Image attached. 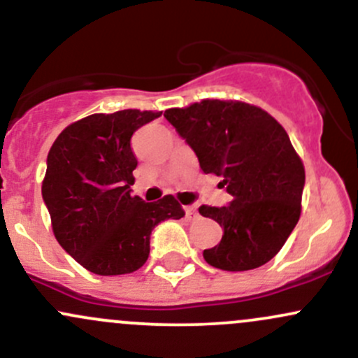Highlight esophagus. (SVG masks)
I'll return each mask as SVG.
<instances>
[{
  "label": "esophagus",
  "instance_id": "1",
  "mask_svg": "<svg viewBox=\"0 0 358 358\" xmlns=\"http://www.w3.org/2000/svg\"><path fill=\"white\" fill-rule=\"evenodd\" d=\"M183 210H185V216L189 217V220H194V217H197V209H195V206H185Z\"/></svg>",
  "mask_w": 358,
  "mask_h": 358
}]
</instances>
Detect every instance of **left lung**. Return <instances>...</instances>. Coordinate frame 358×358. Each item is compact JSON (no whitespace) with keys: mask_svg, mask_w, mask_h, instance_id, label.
I'll use <instances>...</instances> for the list:
<instances>
[{"mask_svg":"<svg viewBox=\"0 0 358 358\" xmlns=\"http://www.w3.org/2000/svg\"><path fill=\"white\" fill-rule=\"evenodd\" d=\"M164 116L197 154L202 171L223 176L233 201L201 206L217 221L223 238L206 248L213 268L248 271L271 261L302 213L306 168L287 130L262 108L242 101L202 99Z\"/></svg>","mask_w":358,"mask_h":358,"instance_id":"1","label":"left lung"}]
</instances>
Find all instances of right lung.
Instances as JSON below:
<instances>
[{
  "label": "right lung",
  "mask_w": 358,
  "mask_h": 358,
  "mask_svg": "<svg viewBox=\"0 0 358 358\" xmlns=\"http://www.w3.org/2000/svg\"><path fill=\"white\" fill-rule=\"evenodd\" d=\"M161 111L96 113L70 123L48 154L43 199L58 243L101 276L129 274L149 257L150 231L185 216L173 195L144 202L130 195L137 157L131 135Z\"/></svg>",
  "instance_id": "right-lung-1"
}]
</instances>
